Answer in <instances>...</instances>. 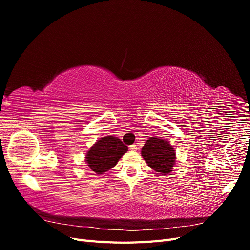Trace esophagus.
I'll return each mask as SVG.
<instances>
[{"instance_id": "1", "label": "esophagus", "mask_w": 250, "mask_h": 250, "mask_svg": "<svg viewBox=\"0 0 250 250\" xmlns=\"http://www.w3.org/2000/svg\"><path fill=\"white\" fill-rule=\"evenodd\" d=\"M129 149H130L131 151H137V150H138V146L135 145V144H133V145H130V146H129Z\"/></svg>"}]
</instances>
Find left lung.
<instances>
[{
    "mask_svg": "<svg viewBox=\"0 0 250 250\" xmlns=\"http://www.w3.org/2000/svg\"><path fill=\"white\" fill-rule=\"evenodd\" d=\"M142 156L151 169L162 175L169 174L176 162L175 150L171 144L160 138H150L142 148Z\"/></svg>",
    "mask_w": 250,
    "mask_h": 250,
    "instance_id": "left-lung-1",
    "label": "left lung"
}]
</instances>
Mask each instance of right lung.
I'll list each match as a JSON object with an SVG mask.
<instances>
[{"label": "right lung", "instance_id": "obj_1", "mask_svg": "<svg viewBox=\"0 0 250 250\" xmlns=\"http://www.w3.org/2000/svg\"><path fill=\"white\" fill-rule=\"evenodd\" d=\"M128 151L119 138L108 135L97 141L87 151L85 162L90 170L97 174H103L115 167L121 157Z\"/></svg>", "mask_w": 250, "mask_h": 250}]
</instances>
